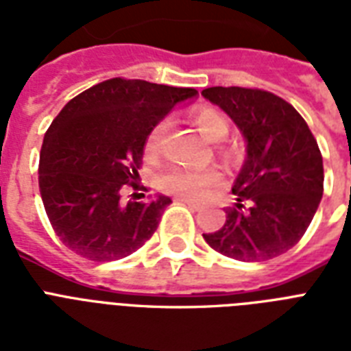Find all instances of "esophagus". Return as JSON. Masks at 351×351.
Instances as JSON below:
<instances>
[{"mask_svg": "<svg viewBox=\"0 0 351 351\" xmlns=\"http://www.w3.org/2000/svg\"><path fill=\"white\" fill-rule=\"evenodd\" d=\"M176 202L186 204V206H189V208L195 209V211H197V209H200V204L195 202V200H191V198H187V197H178L176 198Z\"/></svg>", "mask_w": 351, "mask_h": 351, "instance_id": "1", "label": "esophagus"}]
</instances>
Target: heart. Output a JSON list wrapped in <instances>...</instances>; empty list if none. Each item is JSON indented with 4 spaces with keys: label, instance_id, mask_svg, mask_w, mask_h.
Listing matches in <instances>:
<instances>
[{
    "label": "heart",
    "instance_id": "b5f03b06",
    "mask_svg": "<svg viewBox=\"0 0 351 351\" xmlns=\"http://www.w3.org/2000/svg\"><path fill=\"white\" fill-rule=\"evenodd\" d=\"M193 120L204 136L209 140H220L228 134V120L213 107H198L193 112ZM167 131V120L156 121L145 136L143 151L147 156H154L160 151L164 134ZM222 180L217 169H186V167H169L158 176V187L162 191L178 195V197L198 198L208 187L217 186Z\"/></svg>",
    "mask_w": 351,
    "mask_h": 351
}]
</instances>
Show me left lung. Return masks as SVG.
I'll return each mask as SVG.
<instances>
[{
	"label": "left lung",
	"mask_w": 351,
	"mask_h": 351,
	"mask_svg": "<svg viewBox=\"0 0 351 351\" xmlns=\"http://www.w3.org/2000/svg\"><path fill=\"white\" fill-rule=\"evenodd\" d=\"M213 101L239 125L247 158L233 186L237 204L226 224L204 240L234 261H269L306 233L324 191V167L315 136L297 109L269 90L209 87Z\"/></svg>",
	"instance_id": "1"
}]
</instances>
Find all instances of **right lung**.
<instances>
[{
	"mask_svg": "<svg viewBox=\"0 0 351 351\" xmlns=\"http://www.w3.org/2000/svg\"><path fill=\"white\" fill-rule=\"evenodd\" d=\"M191 87L111 78L80 93L47 129L40 153V193L58 239L76 255L111 262L131 255L158 228L171 198L123 200L142 167L151 127Z\"/></svg>",
	"mask_w": 351,
	"mask_h": 351,
	"instance_id": "1",
	"label": "right lung"
}]
</instances>
